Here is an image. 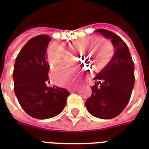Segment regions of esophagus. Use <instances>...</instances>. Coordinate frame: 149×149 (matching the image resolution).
I'll return each mask as SVG.
<instances>
[{
    "instance_id": "1",
    "label": "esophagus",
    "mask_w": 149,
    "mask_h": 149,
    "mask_svg": "<svg viewBox=\"0 0 149 149\" xmlns=\"http://www.w3.org/2000/svg\"><path fill=\"white\" fill-rule=\"evenodd\" d=\"M78 90V88H70L69 89V92H71V93H74V92H77Z\"/></svg>"
}]
</instances>
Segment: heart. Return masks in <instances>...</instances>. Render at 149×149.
Returning <instances> with one entry per match:
<instances>
[{"mask_svg":"<svg viewBox=\"0 0 149 149\" xmlns=\"http://www.w3.org/2000/svg\"><path fill=\"white\" fill-rule=\"evenodd\" d=\"M73 45L77 49L84 47L83 49L84 52L91 49L84 55V59L97 72L105 68L113 54V46L111 42L104 39H97V37H82L74 41ZM47 57L50 66L54 68L68 61V53L61 45L52 44L48 49ZM52 77L56 83L60 85L68 84L70 80V74L65 67L55 68L52 72Z\"/></svg>","mask_w":149,"mask_h":149,"instance_id":"obj_1","label":"heart"}]
</instances>
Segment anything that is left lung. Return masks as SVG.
I'll return each instance as SVG.
<instances>
[{"label": "left lung", "instance_id": "obj_1", "mask_svg": "<svg viewBox=\"0 0 149 149\" xmlns=\"http://www.w3.org/2000/svg\"><path fill=\"white\" fill-rule=\"evenodd\" d=\"M97 32L111 40L115 52L105 68L94 77L95 85L85 106L91 115L100 119H112L127 106L135 82L134 63L127 45L111 31Z\"/></svg>", "mask_w": 149, "mask_h": 149}]
</instances>
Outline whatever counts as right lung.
<instances>
[{
  "label": "right lung",
  "instance_id": "obj_1",
  "mask_svg": "<svg viewBox=\"0 0 149 149\" xmlns=\"http://www.w3.org/2000/svg\"><path fill=\"white\" fill-rule=\"evenodd\" d=\"M51 38L33 37L21 49L13 69L14 92L24 112L40 120L54 117L63 111L69 92L62 88L47 87L49 65L46 50Z\"/></svg>",
  "mask_w": 149,
  "mask_h": 149
}]
</instances>
